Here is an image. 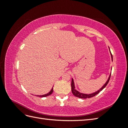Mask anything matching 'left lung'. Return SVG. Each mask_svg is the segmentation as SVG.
Segmentation results:
<instances>
[{
    "label": "left lung",
    "mask_w": 128,
    "mask_h": 128,
    "mask_svg": "<svg viewBox=\"0 0 128 128\" xmlns=\"http://www.w3.org/2000/svg\"><path fill=\"white\" fill-rule=\"evenodd\" d=\"M110 53H111V52H110ZM111 56H112V60H113V56H112V54H111ZM110 75H111V74H110L109 77H108V79L107 80V82L102 86V88H100L99 90H98L97 91H96V92H95L94 93H92V94H82V93L78 91H77L76 89H75L74 82V80L72 78V84H71V87H72V94L74 95L75 96H76V97H78L80 98H82V99H86V98H90L93 97V96H94L98 94L100 91H102L103 89L106 86L108 83L109 82V80H110Z\"/></svg>",
    "instance_id": "obj_1"
}]
</instances>
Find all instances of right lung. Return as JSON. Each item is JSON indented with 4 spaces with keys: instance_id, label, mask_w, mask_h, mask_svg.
Segmentation results:
<instances>
[{
    "instance_id": "obj_1",
    "label": "right lung",
    "mask_w": 128,
    "mask_h": 128,
    "mask_svg": "<svg viewBox=\"0 0 128 128\" xmlns=\"http://www.w3.org/2000/svg\"><path fill=\"white\" fill-rule=\"evenodd\" d=\"M53 91V88H52V89H51V90L48 93V94H44V95H41V96H38V95H37V96H40V97H45V96H50V94H52Z\"/></svg>"
}]
</instances>
